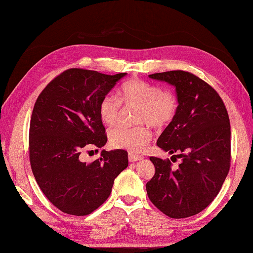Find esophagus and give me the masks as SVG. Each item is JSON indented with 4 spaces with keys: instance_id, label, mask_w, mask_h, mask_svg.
<instances>
[{
    "instance_id": "obj_1",
    "label": "esophagus",
    "mask_w": 253,
    "mask_h": 253,
    "mask_svg": "<svg viewBox=\"0 0 253 253\" xmlns=\"http://www.w3.org/2000/svg\"><path fill=\"white\" fill-rule=\"evenodd\" d=\"M142 158H141V156H139V155H135V154H132V153L128 154V161L129 162H136V161H139Z\"/></svg>"
}]
</instances>
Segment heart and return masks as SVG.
Instances as JSON below:
<instances>
[{"label": "heart", "mask_w": 253, "mask_h": 253, "mask_svg": "<svg viewBox=\"0 0 253 253\" xmlns=\"http://www.w3.org/2000/svg\"><path fill=\"white\" fill-rule=\"evenodd\" d=\"M121 104L137 105L136 121L146 122L158 128L171 124L179 110V99L172 89L162 88L138 78L125 82L119 88L117 97L106 93L101 99L98 113L102 122L114 126L119 119ZM151 138L152 132L146 125L119 126L110 133V140L115 148L126 149L133 153L145 151Z\"/></svg>", "instance_id": "b5f03b06"}]
</instances>
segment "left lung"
<instances>
[{
    "instance_id": "left-lung-1",
    "label": "left lung",
    "mask_w": 253,
    "mask_h": 253,
    "mask_svg": "<svg viewBox=\"0 0 253 253\" xmlns=\"http://www.w3.org/2000/svg\"><path fill=\"white\" fill-rule=\"evenodd\" d=\"M175 86L179 110L158 145L181 159L151 156L153 177L146 184L150 201L170 218H186L206 209L219 193L231 165V127L222 99L194 73L172 70L149 76Z\"/></svg>"
}]
</instances>
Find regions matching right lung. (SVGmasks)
I'll use <instances>...</instances> for the list:
<instances>
[{
  "label": "right lung",
  "instance_id": "add662e5",
  "mask_svg": "<svg viewBox=\"0 0 253 253\" xmlns=\"http://www.w3.org/2000/svg\"><path fill=\"white\" fill-rule=\"evenodd\" d=\"M125 76L71 68L54 78L35 102L29 135L32 171L44 196L63 213L91 214L127 167V152L121 149L102 151L89 163L82 160L88 148L98 150L106 143L98 106Z\"/></svg>",
  "mask_w": 253,
  "mask_h": 253
}]
</instances>
